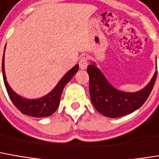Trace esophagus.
Returning a JSON list of instances; mask_svg holds the SVG:
<instances>
[{"label": "esophagus", "mask_w": 159, "mask_h": 159, "mask_svg": "<svg viewBox=\"0 0 159 159\" xmlns=\"http://www.w3.org/2000/svg\"><path fill=\"white\" fill-rule=\"evenodd\" d=\"M88 65V59L85 55L82 56L79 60V66L81 69H85Z\"/></svg>", "instance_id": "34e87169"}]
</instances>
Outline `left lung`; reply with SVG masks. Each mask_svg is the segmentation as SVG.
I'll return each mask as SVG.
<instances>
[{
    "instance_id": "1",
    "label": "left lung",
    "mask_w": 159,
    "mask_h": 159,
    "mask_svg": "<svg viewBox=\"0 0 159 159\" xmlns=\"http://www.w3.org/2000/svg\"><path fill=\"white\" fill-rule=\"evenodd\" d=\"M89 75V92L95 109L108 117L126 116L138 109L148 99L157 79L156 71L150 83L137 93H125L114 88L94 65L87 66Z\"/></svg>"
}]
</instances>
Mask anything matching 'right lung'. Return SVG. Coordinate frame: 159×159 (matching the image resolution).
<instances>
[{"instance_id":"right-lung-1","label":"right lung","mask_w":159,"mask_h":159,"mask_svg":"<svg viewBox=\"0 0 159 159\" xmlns=\"http://www.w3.org/2000/svg\"><path fill=\"white\" fill-rule=\"evenodd\" d=\"M4 53H3V58H2V76L4 84L7 90V93L14 104V106L19 109L22 114L34 116V117H44V116H49L52 115L59 106L60 98L62 95V92L65 88V84L73 78V76L76 74L78 71L79 65H75L70 71H68L62 79L59 81L57 85L53 88V90L43 97L35 99V100H28L25 98H22L20 95L14 93L11 88L9 86L6 76L4 73Z\"/></svg>"}]
</instances>
